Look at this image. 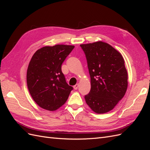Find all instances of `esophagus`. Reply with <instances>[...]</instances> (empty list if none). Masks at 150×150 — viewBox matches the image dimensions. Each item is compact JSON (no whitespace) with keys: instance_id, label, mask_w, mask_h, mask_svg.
I'll return each instance as SVG.
<instances>
[{"instance_id":"esophagus-1","label":"esophagus","mask_w":150,"mask_h":150,"mask_svg":"<svg viewBox=\"0 0 150 150\" xmlns=\"http://www.w3.org/2000/svg\"><path fill=\"white\" fill-rule=\"evenodd\" d=\"M78 87H79V84H76V85L74 86V89H76V90H77V89H78Z\"/></svg>"}]
</instances>
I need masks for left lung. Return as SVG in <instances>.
Returning a JSON list of instances; mask_svg holds the SVG:
<instances>
[{"instance_id": "1", "label": "left lung", "mask_w": 150, "mask_h": 150, "mask_svg": "<svg viewBox=\"0 0 150 150\" xmlns=\"http://www.w3.org/2000/svg\"><path fill=\"white\" fill-rule=\"evenodd\" d=\"M80 46L85 54L91 78V90L85 95L86 102L95 112H107L123 98L128 87L124 59L106 42Z\"/></svg>"}]
</instances>
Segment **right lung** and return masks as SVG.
Returning <instances> with one entry per match:
<instances>
[{"label": "right lung", "instance_id": "add662e5", "mask_svg": "<svg viewBox=\"0 0 150 150\" xmlns=\"http://www.w3.org/2000/svg\"><path fill=\"white\" fill-rule=\"evenodd\" d=\"M74 48L59 44L45 46L32 57L27 71V84L32 98L42 108L57 110L73 89L66 83L61 66Z\"/></svg>", "mask_w": 150, "mask_h": 150}]
</instances>
